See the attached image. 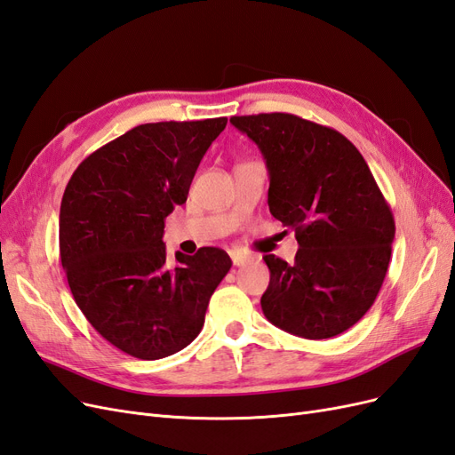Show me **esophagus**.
Returning <instances> with one entry per match:
<instances>
[{
  "instance_id": "34e87169",
  "label": "esophagus",
  "mask_w": 455,
  "mask_h": 455,
  "mask_svg": "<svg viewBox=\"0 0 455 455\" xmlns=\"http://www.w3.org/2000/svg\"><path fill=\"white\" fill-rule=\"evenodd\" d=\"M231 261H233V266H244L246 261H249V258L246 256H243V254H239V252H231Z\"/></svg>"
}]
</instances>
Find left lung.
Instances as JSON below:
<instances>
[{
    "instance_id": "obj_1",
    "label": "left lung",
    "mask_w": 455,
    "mask_h": 455,
    "mask_svg": "<svg viewBox=\"0 0 455 455\" xmlns=\"http://www.w3.org/2000/svg\"><path fill=\"white\" fill-rule=\"evenodd\" d=\"M269 172V212L296 231L294 264L266 254V319L288 334L326 339L359 323L391 259L395 220L364 157L338 131L292 114L235 116Z\"/></svg>"
}]
</instances>
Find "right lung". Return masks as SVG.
Wrapping results in <instances>:
<instances>
[{
  "mask_svg": "<svg viewBox=\"0 0 455 455\" xmlns=\"http://www.w3.org/2000/svg\"><path fill=\"white\" fill-rule=\"evenodd\" d=\"M226 117L146 123L96 149L60 203V261L77 307L112 346L142 361L182 351L231 259L216 246L169 264L164 218L184 204Z\"/></svg>",
  "mask_w": 455,
  "mask_h": 455,
  "instance_id": "obj_1",
  "label": "right lung"
}]
</instances>
